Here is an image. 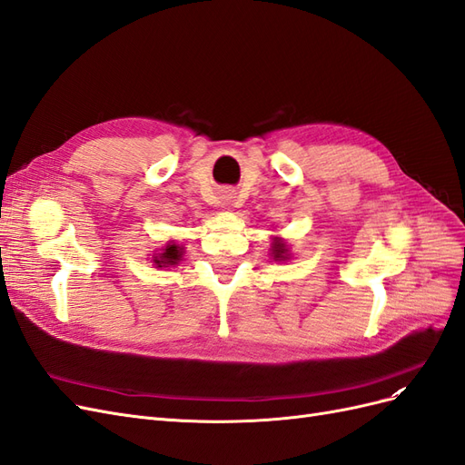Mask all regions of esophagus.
<instances>
[{
  "label": "esophagus",
  "instance_id": "esophagus-1",
  "mask_svg": "<svg viewBox=\"0 0 465 465\" xmlns=\"http://www.w3.org/2000/svg\"><path fill=\"white\" fill-rule=\"evenodd\" d=\"M231 200H232V193L231 192H223L221 193V202L223 203H231Z\"/></svg>",
  "mask_w": 465,
  "mask_h": 465
}]
</instances>
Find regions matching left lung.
Masks as SVG:
<instances>
[{
    "mask_svg": "<svg viewBox=\"0 0 465 465\" xmlns=\"http://www.w3.org/2000/svg\"><path fill=\"white\" fill-rule=\"evenodd\" d=\"M287 246H285V242L283 241H281V238H273V244H272V254H273V260H287L289 258V254H287Z\"/></svg>",
    "mask_w": 465,
    "mask_h": 465,
    "instance_id": "1",
    "label": "left lung"
}]
</instances>
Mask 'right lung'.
<instances>
[{"label":"right lung","mask_w":465,"mask_h":465,"mask_svg":"<svg viewBox=\"0 0 465 465\" xmlns=\"http://www.w3.org/2000/svg\"><path fill=\"white\" fill-rule=\"evenodd\" d=\"M182 250H184V248H180L176 242H168V244L163 248L161 254L153 258V262H154V265H157V267L176 265V263L180 262V258H182Z\"/></svg>","instance_id":"1"}]
</instances>
